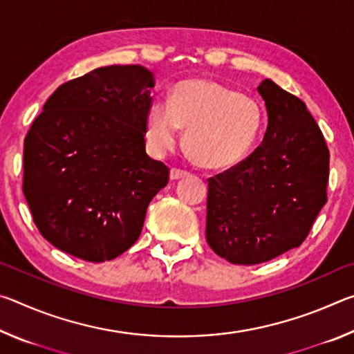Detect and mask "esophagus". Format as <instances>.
Returning <instances> with one entry per match:
<instances>
[{
  "label": "esophagus",
  "mask_w": 354,
  "mask_h": 354,
  "mask_svg": "<svg viewBox=\"0 0 354 354\" xmlns=\"http://www.w3.org/2000/svg\"><path fill=\"white\" fill-rule=\"evenodd\" d=\"M185 176H189L187 171L179 170V169H171L170 170V179H171V181H178V179L185 178Z\"/></svg>",
  "instance_id": "34e87169"
}]
</instances>
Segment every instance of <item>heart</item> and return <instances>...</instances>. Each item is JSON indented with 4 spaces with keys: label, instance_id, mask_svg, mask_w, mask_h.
Instances as JSON below:
<instances>
[{
    "label": "heart",
    "instance_id": "obj_1",
    "mask_svg": "<svg viewBox=\"0 0 354 354\" xmlns=\"http://www.w3.org/2000/svg\"><path fill=\"white\" fill-rule=\"evenodd\" d=\"M263 124L259 101L205 77L176 84L169 104L148 107L145 136L156 154L175 148L179 128L184 147L196 164L211 170L231 169L247 158Z\"/></svg>",
    "mask_w": 354,
    "mask_h": 354
}]
</instances>
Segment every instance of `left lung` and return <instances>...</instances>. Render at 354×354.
Instances as JSON below:
<instances>
[{"label":"left lung","instance_id":"1","mask_svg":"<svg viewBox=\"0 0 354 354\" xmlns=\"http://www.w3.org/2000/svg\"><path fill=\"white\" fill-rule=\"evenodd\" d=\"M268 124L261 145L209 178L206 241L231 263L267 262L308 237L326 203L329 151L306 104L272 80L257 87Z\"/></svg>","mask_w":354,"mask_h":354}]
</instances>
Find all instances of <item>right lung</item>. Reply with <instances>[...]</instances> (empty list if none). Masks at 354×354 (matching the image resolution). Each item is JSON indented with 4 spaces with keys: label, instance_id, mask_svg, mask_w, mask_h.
<instances>
[{
    "label": "right lung",
    "instance_id": "obj_1",
    "mask_svg": "<svg viewBox=\"0 0 354 354\" xmlns=\"http://www.w3.org/2000/svg\"><path fill=\"white\" fill-rule=\"evenodd\" d=\"M154 75L109 65L59 86L23 151V194L40 234L88 262L115 259L139 239L169 169L145 151Z\"/></svg>",
    "mask_w": 354,
    "mask_h": 354
}]
</instances>
